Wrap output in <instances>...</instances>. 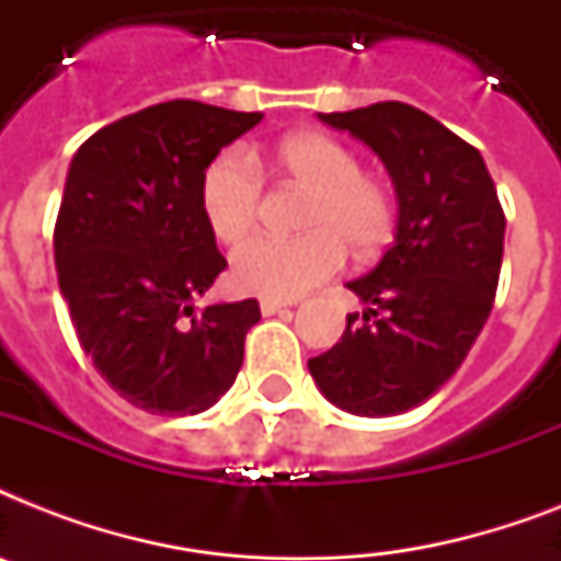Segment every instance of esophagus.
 Masks as SVG:
<instances>
[{"instance_id":"34e87169","label":"esophagus","mask_w":561,"mask_h":561,"mask_svg":"<svg viewBox=\"0 0 561 561\" xmlns=\"http://www.w3.org/2000/svg\"><path fill=\"white\" fill-rule=\"evenodd\" d=\"M259 308H262L264 317H273V314H288L290 308L285 306V302H276V299H262L259 302Z\"/></svg>"}]
</instances>
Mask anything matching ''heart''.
Returning <instances> with one entry per match:
<instances>
[{
	"label": "heart",
	"instance_id": "heart-1",
	"mask_svg": "<svg viewBox=\"0 0 561 561\" xmlns=\"http://www.w3.org/2000/svg\"><path fill=\"white\" fill-rule=\"evenodd\" d=\"M273 169L311 192L302 238H253L232 255L238 290L264 299H297L332 279L346 247L369 255L392 232L390 192L360 174L358 157L325 134H294L273 151ZM203 218L211 236L238 244L253 232L262 206V171L253 157L229 151L211 162L201 186Z\"/></svg>",
	"mask_w": 561,
	"mask_h": 561
}]
</instances>
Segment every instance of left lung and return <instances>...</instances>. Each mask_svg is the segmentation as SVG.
<instances>
[{
	"mask_svg": "<svg viewBox=\"0 0 561 561\" xmlns=\"http://www.w3.org/2000/svg\"><path fill=\"white\" fill-rule=\"evenodd\" d=\"M378 153L399 201L392 247L346 288L367 306L346 317L308 373L334 408L399 416L427 401L478 341L495 299L506 218L478 148L422 110L381 101L317 113Z\"/></svg>",
	"mask_w": 561,
	"mask_h": 561,
	"instance_id": "1",
	"label": "left lung"
}]
</instances>
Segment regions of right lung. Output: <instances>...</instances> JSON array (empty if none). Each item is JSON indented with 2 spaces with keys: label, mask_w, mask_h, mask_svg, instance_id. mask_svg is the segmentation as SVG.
I'll return each instance as SVG.
<instances>
[{
  "label": "right lung",
  "mask_w": 561,
  "mask_h": 561,
  "mask_svg": "<svg viewBox=\"0 0 561 561\" xmlns=\"http://www.w3.org/2000/svg\"><path fill=\"white\" fill-rule=\"evenodd\" d=\"M262 113L165 101L101 127L72 157L55 267L75 332L134 408L194 416L232 387L259 302L203 297L227 267L203 218V174Z\"/></svg>",
  "instance_id": "obj_1"
}]
</instances>
